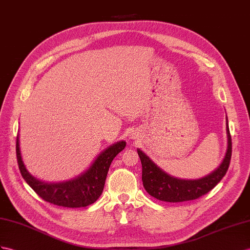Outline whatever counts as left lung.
Returning a JSON list of instances; mask_svg holds the SVG:
<instances>
[{
    "instance_id": "8db88e82",
    "label": "left lung",
    "mask_w": 250,
    "mask_h": 250,
    "mask_svg": "<svg viewBox=\"0 0 250 250\" xmlns=\"http://www.w3.org/2000/svg\"><path fill=\"white\" fill-rule=\"evenodd\" d=\"M227 131V150L221 165L211 173L197 180H182L171 176L145 153L137 149L143 166V184L148 193L163 202L180 203L196 200L200 196L208 193L220 183L228 170L231 158V136H230L228 119L226 118Z\"/></svg>"
}]
</instances>
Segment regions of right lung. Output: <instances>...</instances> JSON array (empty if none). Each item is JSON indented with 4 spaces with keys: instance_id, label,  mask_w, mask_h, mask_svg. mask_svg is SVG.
<instances>
[{
    "instance_id": "obj_1",
    "label": "right lung",
    "mask_w": 250,
    "mask_h": 250,
    "mask_svg": "<svg viewBox=\"0 0 250 250\" xmlns=\"http://www.w3.org/2000/svg\"><path fill=\"white\" fill-rule=\"evenodd\" d=\"M125 142L120 140L107 146L96 157L94 163L86 171L72 180L61 183H45L34 177L27 171L23 163L20 139L17 136V159L21 174L36 193L44 201L57 206L67 208L86 207L95 203L101 195L104 188L105 178L111 163L119 152L125 146Z\"/></svg>"
}]
</instances>
